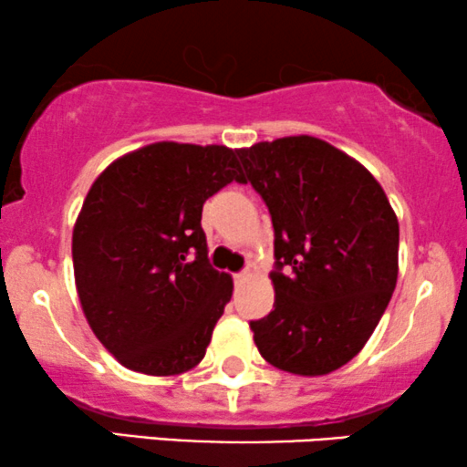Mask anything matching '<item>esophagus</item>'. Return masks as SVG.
Segmentation results:
<instances>
[{
    "label": "esophagus",
    "mask_w": 467,
    "mask_h": 467,
    "mask_svg": "<svg viewBox=\"0 0 467 467\" xmlns=\"http://www.w3.org/2000/svg\"><path fill=\"white\" fill-rule=\"evenodd\" d=\"M250 275H252L250 269L239 271V274H234V282H245V280H250Z\"/></svg>",
    "instance_id": "obj_1"
}]
</instances>
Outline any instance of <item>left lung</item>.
<instances>
[{"instance_id":"8db88e82","label":"left lung","mask_w":467,"mask_h":467,"mask_svg":"<svg viewBox=\"0 0 467 467\" xmlns=\"http://www.w3.org/2000/svg\"><path fill=\"white\" fill-rule=\"evenodd\" d=\"M237 152L275 234V302L250 323L254 342L286 373H332L362 351L397 286V215L362 163L312 135Z\"/></svg>"}]
</instances>
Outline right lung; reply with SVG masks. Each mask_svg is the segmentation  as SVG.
I'll use <instances>...</instances> for the list:
<instances>
[{
    "label": "right lung",
    "mask_w": 467,
    "mask_h": 467,
    "mask_svg": "<svg viewBox=\"0 0 467 467\" xmlns=\"http://www.w3.org/2000/svg\"><path fill=\"white\" fill-rule=\"evenodd\" d=\"M244 182L237 150L157 141L92 182L73 228L81 308L127 368L181 375L204 358L233 277L206 258L202 204Z\"/></svg>",
    "instance_id": "1"
}]
</instances>
